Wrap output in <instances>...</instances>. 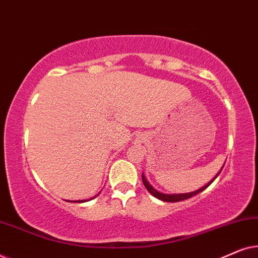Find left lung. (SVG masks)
Masks as SVG:
<instances>
[{
    "label": "left lung",
    "mask_w": 258,
    "mask_h": 258,
    "mask_svg": "<svg viewBox=\"0 0 258 258\" xmlns=\"http://www.w3.org/2000/svg\"><path fill=\"white\" fill-rule=\"evenodd\" d=\"M223 167H224V165H223ZM222 169H223V168H222ZM222 169H221L220 171H218V174H217L216 176H215V177H214L213 179H211V181H210L209 183H208L207 185L202 186V188L199 189V190H196V191H192V192H186V194H163V192L157 191L156 189H154L153 186H151V185L149 184V182L147 181L146 176H144L143 174H142V181H143V184H144V186H146V188H147L148 191H149L153 196L156 197V199L161 200V201H164V202H179V201L188 200V199H190V197L195 196V195H197V194H200L201 191H203L204 189H207L208 186H209V185L211 184V183L214 182V179L216 178L218 175H220V172L222 171Z\"/></svg>",
    "instance_id": "8db88e82"
}]
</instances>
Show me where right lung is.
I'll return each instance as SVG.
<instances>
[{
    "instance_id": "right-lung-1",
    "label": "right lung",
    "mask_w": 258,
    "mask_h": 258,
    "mask_svg": "<svg viewBox=\"0 0 258 258\" xmlns=\"http://www.w3.org/2000/svg\"><path fill=\"white\" fill-rule=\"evenodd\" d=\"M94 199V197H93ZM75 202H80V203H83V202H87V200H81V201H75Z\"/></svg>"
}]
</instances>
